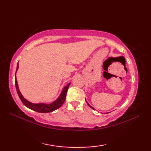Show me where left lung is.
<instances>
[{
    "mask_svg": "<svg viewBox=\"0 0 151 151\" xmlns=\"http://www.w3.org/2000/svg\"><path fill=\"white\" fill-rule=\"evenodd\" d=\"M86 102H87V104H88V106H89V107H90V108H92V109H93V110H95V108H93V107H92V106H91V105H90V104H89V103H88V102H87V101H86Z\"/></svg>",
    "mask_w": 151,
    "mask_h": 151,
    "instance_id": "left-lung-1",
    "label": "left lung"
}]
</instances>
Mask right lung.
<instances>
[{
    "mask_svg": "<svg viewBox=\"0 0 151 151\" xmlns=\"http://www.w3.org/2000/svg\"><path fill=\"white\" fill-rule=\"evenodd\" d=\"M19 69V62L17 65V69H16V72ZM16 72H15V87H16V90H17V94L19 95V98H20L21 101H22V103L24 106L28 108L31 109V110H34L37 112H40V113H48V112H52L54 110H57L59 108L62 106V105L63 104L64 101L65 100L66 97V94L67 90H68L69 86L70 84V83H69L66 86H65L62 89V91L61 92L60 96L58 97L56 101L52 102V103L50 104H45V103H38V104H35L32 103V102H30V101H27L26 99L23 97V96L22 95L21 93L19 91V86L17 81V78H16Z\"/></svg>",
    "mask_w": 151,
    "mask_h": 151,
    "instance_id": "1",
    "label": "right lung"
}]
</instances>
